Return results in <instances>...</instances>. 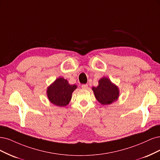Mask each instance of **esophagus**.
Wrapping results in <instances>:
<instances>
[{
  "label": "esophagus",
  "instance_id": "esophagus-1",
  "mask_svg": "<svg viewBox=\"0 0 160 160\" xmlns=\"http://www.w3.org/2000/svg\"><path fill=\"white\" fill-rule=\"evenodd\" d=\"M82 89H88V84H82Z\"/></svg>",
  "mask_w": 160,
  "mask_h": 160
}]
</instances>
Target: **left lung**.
Segmentation results:
<instances>
[{
	"instance_id": "8db88e82",
	"label": "left lung",
	"mask_w": 160,
	"mask_h": 160,
	"mask_svg": "<svg viewBox=\"0 0 160 160\" xmlns=\"http://www.w3.org/2000/svg\"><path fill=\"white\" fill-rule=\"evenodd\" d=\"M96 100L102 105H108L116 101L119 97V89L106 77L98 81V86L92 87Z\"/></svg>"
}]
</instances>
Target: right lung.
Wrapping results in <instances>:
<instances>
[{
    "mask_svg": "<svg viewBox=\"0 0 160 160\" xmlns=\"http://www.w3.org/2000/svg\"><path fill=\"white\" fill-rule=\"evenodd\" d=\"M76 88V85H70L67 80L58 78L48 87L47 96L52 104L64 107L69 104L72 94Z\"/></svg>",
    "mask_w": 160,
    "mask_h": 160,
    "instance_id": "right-lung-1",
    "label": "right lung"
}]
</instances>
